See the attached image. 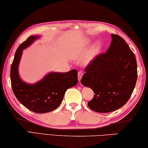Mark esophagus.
Returning a JSON list of instances; mask_svg holds the SVG:
<instances>
[{"mask_svg":"<svg viewBox=\"0 0 148 148\" xmlns=\"http://www.w3.org/2000/svg\"><path fill=\"white\" fill-rule=\"evenodd\" d=\"M77 75H78V81H79V82H80V81H81L82 77L83 75V72L81 71H79V72H78V74H77Z\"/></svg>","mask_w":148,"mask_h":148,"instance_id":"esophagus-1","label":"esophagus"}]
</instances>
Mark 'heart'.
<instances>
[{
  "instance_id": "obj_1",
  "label": "heart",
  "mask_w": 148,
  "mask_h": 148,
  "mask_svg": "<svg viewBox=\"0 0 148 148\" xmlns=\"http://www.w3.org/2000/svg\"><path fill=\"white\" fill-rule=\"evenodd\" d=\"M91 41L89 39H84L78 45H75L71 50V54L75 58H81L87 51L88 46L90 45ZM102 48V44L100 42H98L90 48L89 52L83 58V63L85 65L89 64L93 58L100 52Z\"/></svg>"
}]
</instances>
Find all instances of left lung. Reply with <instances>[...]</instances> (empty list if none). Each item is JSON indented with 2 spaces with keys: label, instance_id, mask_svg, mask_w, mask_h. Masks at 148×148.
<instances>
[{
  "label": "left lung",
  "instance_id": "obj_1",
  "mask_svg": "<svg viewBox=\"0 0 148 148\" xmlns=\"http://www.w3.org/2000/svg\"><path fill=\"white\" fill-rule=\"evenodd\" d=\"M106 53L98 54L85 69L82 84L95 94L88 106L96 112H112L124 106L137 79L135 56L122 37L111 34Z\"/></svg>",
  "mask_w": 148,
  "mask_h": 148
}]
</instances>
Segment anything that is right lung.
Returning a JSON list of instances; mask_svg holds the SVG:
<instances>
[{
  "mask_svg": "<svg viewBox=\"0 0 148 148\" xmlns=\"http://www.w3.org/2000/svg\"><path fill=\"white\" fill-rule=\"evenodd\" d=\"M39 37L32 36L18 47L11 66L10 77L13 91L18 101L32 111L45 113L57 109L66 90L77 85V72L75 69L66 73L50 72L33 84L22 80L18 74V65L23 50Z\"/></svg>",
  "mask_w": 148,
  "mask_h": 148,
  "instance_id": "1",
  "label": "right lung"
}]
</instances>
